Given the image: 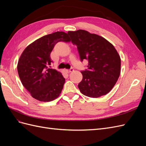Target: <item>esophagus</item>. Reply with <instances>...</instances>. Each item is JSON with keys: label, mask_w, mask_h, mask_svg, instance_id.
Here are the masks:
<instances>
[{"label": "esophagus", "mask_w": 146, "mask_h": 146, "mask_svg": "<svg viewBox=\"0 0 146 146\" xmlns=\"http://www.w3.org/2000/svg\"><path fill=\"white\" fill-rule=\"evenodd\" d=\"M73 70H74V69L72 68H71V69H67V70H66V72H67L68 73H70V72H72Z\"/></svg>", "instance_id": "1"}]
</instances>
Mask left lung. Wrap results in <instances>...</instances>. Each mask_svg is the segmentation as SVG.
<instances>
[{
	"label": "left lung",
	"instance_id": "1",
	"mask_svg": "<svg viewBox=\"0 0 146 146\" xmlns=\"http://www.w3.org/2000/svg\"><path fill=\"white\" fill-rule=\"evenodd\" d=\"M68 34L77 46L81 61L88 60V69L82 71L80 91L92 98L108 94L121 73V58L116 48L104 38L86 30L69 31Z\"/></svg>",
	"mask_w": 146,
	"mask_h": 146
}]
</instances>
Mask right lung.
Segmentation results:
<instances>
[{
	"label": "right lung",
	"instance_id": "1",
	"mask_svg": "<svg viewBox=\"0 0 146 146\" xmlns=\"http://www.w3.org/2000/svg\"><path fill=\"white\" fill-rule=\"evenodd\" d=\"M68 42V33L56 32L31 43L22 53L17 69L22 84L32 97L41 102H50L60 95L65 78L55 69L48 68L52 61L50 53L57 42Z\"/></svg>",
	"mask_w": 146,
	"mask_h": 146
}]
</instances>
